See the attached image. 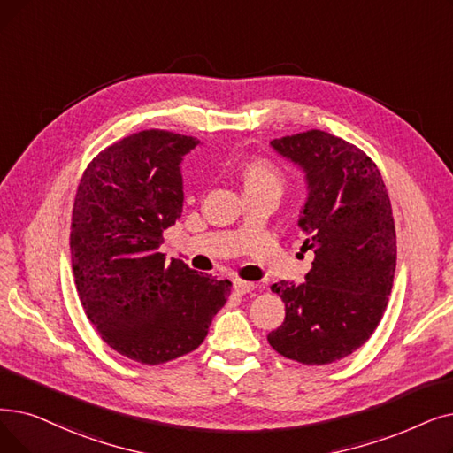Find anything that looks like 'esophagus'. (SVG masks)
<instances>
[{
  "label": "esophagus",
  "instance_id": "obj_1",
  "mask_svg": "<svg viewBox=\"0 0 453 453\" xmlns=\"http://www.w3.org/2000/svg\"><path fill=\"white\" fill-rule=\"evenodd\" d=\"M233 288L237 294H246V292H251L255 288V283L242 281V280H233Z\"/></svg>",
  "mask_w": 453,
  "mask_h": 453
}]
</instances>
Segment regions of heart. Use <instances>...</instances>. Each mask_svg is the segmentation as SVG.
Instances as JSON below:
<instances>
[{
    "label": "heart",
    "mask_w": 453,
    "mask_h": 453,
    "mask_svg": "<svg viewBox=\"0 0 453 453\" xmlns=\"http://www.w3.org/2000/svg\"><path fill=\"white\" fill-rule=\"evenodd\" d=\"M242 178L246 188L251 187H265V185H273V187H281V172L280 168L272 165L270 161L263 159V157H250L242 163Z\"/></svg>",
    "instance_id": "b5f03b06"
}]
</instances>
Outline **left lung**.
<instances>
[{
    "instance_id": "1",
    "label": "left lung",
    "mask_w": 453,
    "mask_h": 453,
    "mask_svg": "<svg viewBox=\"0 0 453 453\" xmlns=\"http://www.w3.org/2000/svg\"><path fill=\"white\" fill-rule=\"evenodd\" d=\"M270 144L307 173L298 227L314 259L305 283L272 287L285 320L268 342L303 365L335 363L370 339L388 303L396 270L388 194L376 163L335 134L311 129Z\"/></svg>"
}]
</instances>
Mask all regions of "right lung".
<instances>
[{
	"label": "right lung",
	"instance_id": "obj_1",
	"mask_svg": "<svg viewBox=\"0 0 453 453\" xmlns=\"http://www.w3.org/2000/svg\"><path fill=\"white\" fill-rule=\"evenodd\" d=\"M198 139L146 129L107 146L75 192L70 253L88 320L112 349L163 365L198 348L231 281L159 251L183 211L181 157Z\"/></svg>",
	"mask_w": 453,
	"mask_h": 453
}]
</instances>
